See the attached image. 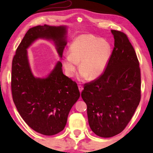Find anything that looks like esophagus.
<instances>
[{
    "mask_svg": "<svg viewBox=\"0 0 153 153\" xmlns=\"http://www.w3.org/2000/svg\"><path fill=\"white\" fill-rule=\"evenodd\" d=\"M78 88H79V90L80 93H81L82 91L83 90V89H84V88H83V86H81V85H79V86H78Z\"/></svg>",
    "mask_w": 153,
    "mask_h": 153,
    "instance_id": "esophagus-1",
    "label": "esophagus"
}]
</instances>
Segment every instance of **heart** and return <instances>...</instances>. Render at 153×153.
Listing matches in <instances>:
<instances>
[{"instance_id": "b5f03b06", "label": "heart", "mask_w": 153, "mask_h": 153, "mask_svg": "<svg viewBox=\"0 0 153 153\" xmlns=\"http://www.w3.org/2000/svg\"><path fill=\"white\" fill-rule=\"evenodd\" d=\"M111 55L110 44L91 34L77 37L70 46L69 53L65 56L63 65L66 74L71 77L80 62L79 77L89 76L95 79L101 76L107 68Z\"/></svg>"}]
</instances>
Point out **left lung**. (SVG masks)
I'll list each match as a JSON object with an SVG mask.
<instances>
[{"label":"left lung","mask_w":153,"mask_h":153,"mask_svg":"<svg viewBox=\"0 0 153 153\" xmlns=\"http://www.w3.org/2000/svg\"><path fill=\"white\" fill-rule=\"evenodd\" d=\"M115 44L107 67L97 79L84 84L82 98L87 105L89 126L102 138L121 133L140 101L139 61L128 36L111 30Z\"/></svg>","instance_id":"1"}]
</instances>
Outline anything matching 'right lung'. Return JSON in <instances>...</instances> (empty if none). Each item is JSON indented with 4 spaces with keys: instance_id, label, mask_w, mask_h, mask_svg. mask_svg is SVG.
Instances as JSON below:
<instances>
[{
    "instance_id": "add662e5",
    "label": "right lung",
    "mask_w": 153,
    "mask_h": 153,
    "mask_svg": "<svg viewBox=\"0 0 153 153\" xmlns=\"http://www.w3.org/2000/svg\"><path fill=\"white\" fill-rule=\"evenodd\" d=\"M66 33L65 26L44 25L30 28L12 61L11 92L15 107L31 128L46 136L63 130L80 94L76 82L63 74L60 61L46 78L33 76L27 48L38 38L52 40L62 57L67 45Z\"/></svg>"
}]
</instances>
